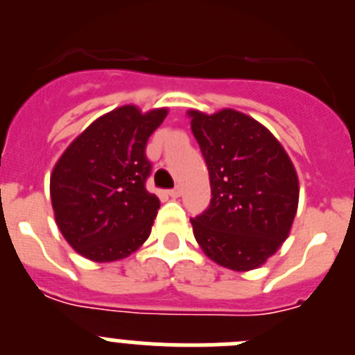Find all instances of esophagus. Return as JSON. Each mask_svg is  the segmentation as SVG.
<instances>
[{
  "label": "esophagus",
  "mask_w": 355,
  "mask_h": 355,
  "mask_svg": "<svg viewBox=\"0 0 355 355\" xmlns=\"http://www.w3.org/2000/svg\"><path fill=\"white\" fill-rule=\"evenodd\" d=\"M168 196L174 197V199H178V197L181 196V187H180V184H178V187L172 188V190H168Z\"/></svg>",
  "instance_id": "34e87169"
}]
</instances>
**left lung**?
<instances>
[{
    "label": "left lung",
    "instance_id": "1",
    "mask_svg": "<svg viewBox=\"0 0 355 355\" xmlns=\"http://www.w3.org/2000/svg\"><path fill=\"white\" fill-rule=\"evenodd\" d=\"M188 115L211 187L208 209L190 218L193 236L220 266L258 268L290 234L299 205L293 163L270 131L241 112Z\"/></svg>",
    "mask_w": 355,
    "mask_h": 355
}]
</instances>
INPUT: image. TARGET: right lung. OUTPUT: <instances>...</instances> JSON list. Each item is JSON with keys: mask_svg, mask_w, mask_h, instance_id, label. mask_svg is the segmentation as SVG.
Segmentation results:
<instances>
[{"mask_svg": "<svg viewBox=\"0 0 355 355\" xmlns=\"http://www.w3.org/2000/svg\"><path fill=\"white\" fill-rule=\"evenodd\" d=\"M167 108L112 110L94 121L56 162L49 183L55 220L69 245L97 263L128 258L149 238L159 199L146 181V146Z\"/></svg>", "mask_w": 355, "mask_h": 355, "instance_id": "1", "label": "right lung"}]
</instances>
